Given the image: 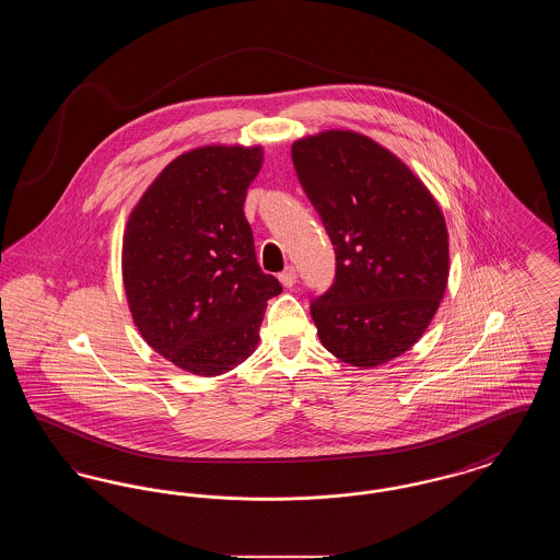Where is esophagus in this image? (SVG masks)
Masks as SVG:
<instances>
[{"label":"esophagus","instance_id":"esophagus-1","mask_svg":"<svg viewBox=\"0 0 560 560\" xmlns=\"http://www.w3.org/2000/svg\"><path fill=\"white\" fill-rule=\"evenodd\" d=\"M295 279H298V275H295V268L285 267L283 272H279V281L285 285V288H292L293 283H295Z\"/></svg>","mask_w":560,"mask_h":560}]
</instances>
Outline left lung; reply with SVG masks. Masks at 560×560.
<instances>
[{
    "label": "left lung",
    "instance_id": "left-lung-1",
    "mask_svg": "<svg viewBox=\"0 0 560 560\" xmlns=\"http://www.w3.org/2000/svg\"><path fill=\"white\" fill-rule=\"evenodd\" d=\"M295 176L336 252V277L311 298L320 345L354 368L413 347L447 288L445 218L390 151L357 132L293 142Z\"/></svg>",
    "mask_w": 560,
    "mask_h": 560
}]
</instances>
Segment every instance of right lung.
<instances>
[{
	"mask_svg": "<svg viewBox=\"0 0 560 560\" xmlns=\"http://www.w3.org/2000/svg\"><path fill=\"white\" fill-rule=\"evenodd\" d=\"M262 149L203 147L147 188L124 237V285L149 347L197 375L243 363L281 283L256 260L243 213Z\"/></svg>",
	"mask_w": 560,
	"mask_h": 560,
	"instance_id": "add662e5",
	"label": "right lung"
}]
</instances>
